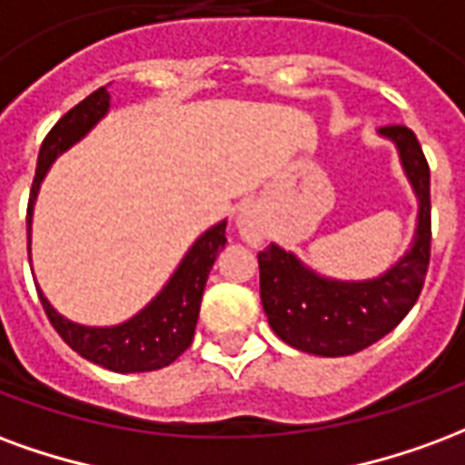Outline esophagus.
I'll return each instance as SVG.
<instances>
[{
    "instance_id": "obj_1",
    "label": "esophagus",
    "mask_w": 465,
    "mask_h": 465,
    "mask_svg": "<svg viewBox=\"0 0 465 465\" xmlns=\"http://www.w3.org/2000/svg\"><path fill=\"white\" fill-rule=\"evenodd\" d=\"M237 232H240V237L245 240L247 245H262V240H265L267 230H265V220H262V215H260V210L252 205V203H247V205H242L240 208V213H237Z\"/></svg>"
}]
</instances>
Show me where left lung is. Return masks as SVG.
<instances>
[{
  "label": "left lung",
  "instance_id": "obj_1",
  "mask_svg": "<svg viewBox=\"0 0 465 465\" xmlns=\"http://www.w3.org/2000/svg\"><path fill=\"white\" fill-rule=\"evenodd\" d=\"M379 135L391 141L419 200L416 230L404 255L379 277L334 280L314 272L277 242L257 255L260 300L272 331L290 347L314 357H347L374 344L404 320L429 270L431 250V173L413 131L386 125Z\"/></svg>",
  "mask_w": 465,
  "mask_h": 465
}]
</instances>
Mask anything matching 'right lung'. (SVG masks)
Listing matches in <instances>:
<instances>
[{
  "instance_id": "1",
  "label": "right lung",
  "mask_w": 465,
  "mask_h": 465,
  "mask_svg": "<svg viewBox=\"0 0 465 465\" xmlns=\"http://www.w3.org/2000/svg\"><path fill=\"white\" fill-rule=\"evenodd\" d=\"M108 108H111V94L106 86H101L71 108L66 116H61L59 124L44 138L39 161H36V175L32 183V195H29V210H26L29 262H32L34 203H36L46 173L61 153H66L71 145L79 143L81 138L106 116ZM225 225L228 220H220L218 225L205 230L188 247V252L183 255L171 280L163 284L161 292L131 320L114 324V327H86L59 314L44 297L42 287H36L44 312L54 324V330L59 331L61 340L98 367L111 369L118 374L155 371V369L168 367L191 347L208 274L215 265L220 250L228 242Z\"/></svg>"
}]
</instances>
